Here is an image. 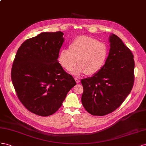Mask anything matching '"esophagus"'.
Segmentation results:
<instances>
[{
    "label": "esophagus",
    "instance_id": "obj_1",
    "mask_svg": "<svg viewBox=\"0 0 146 146\" xmlns=\"http://www.w3.org/2000/svg\"><path fill=\"white\" fill-rule=\"evenodd\" d=\"M74 80L76 81V83H79L80 82V79L79 78H74Z\"/></svg>",
    "mask_w": 146,
    "mask_h": 146
}]
</instances>
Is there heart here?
<instances>
[{
    "label": "heart",
    "mask_w": 146,
    "mask_h": 146,
    "mask_svg": "<svg viewBox=\"0 0 146 146\" xmlns=\"http://www.w3.org/2000/svg\"><path fill=\"white\" fill-rule=\"evenodd\" d=\"M109 56V48L104 43L87 36H80L74 39L68 49H62L58 60L66 71L72 70L76 76L86 73L92 75L98 73L105 65Z\"/></svg>",
    "instance_id": "1"
}]
</instances>
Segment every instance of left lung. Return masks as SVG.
Here are the masks:
<instances>
[{
	"instance_id": "obj_1",
	"label": "left lung",
	"mask_w": 146,
	"mask_h": 146,
	"mask_svg": "<svg viewBox=\"0 0 146 146\" xmlns=\"http://www.w3.org/2000/svg\"><path fill=\"white\" fill-rule=\"evenodd\" d=\"M109 56L103 67L92 77L82 79L81 102L93 115L103 116L115 111L130 93L135 80V61L130 49L112 34Z\"/></svg>"
}]
</instances>
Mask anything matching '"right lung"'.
Masks as SVG:
<instances>
[{"instance_id":"1","label":"right lung","mask_w":146,"mask_h":146,"mask_svg":"<svg viewBox=\"0 0 146 146\" xmlns=\"http://www.w3.org/2000/svg\"><path fill=\"white\" fill-rule=\"evenodd\" d=\"M64 33L42 32L19 48L11 76L17 96L27 110L40 116L59 109L67 93L76 84L57 60Z\"/></svg>"}]
</instances>
